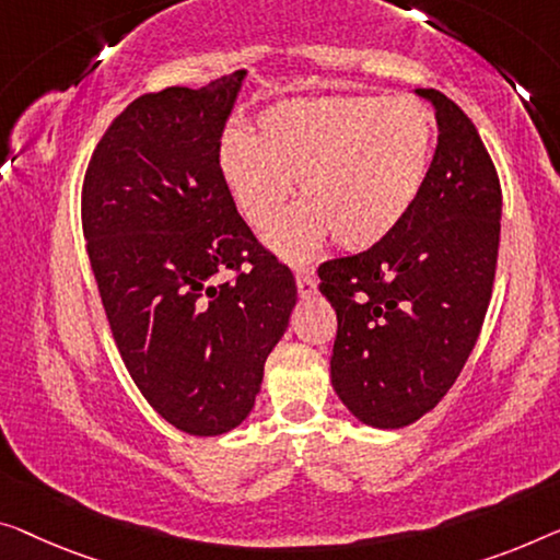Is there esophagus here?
Segmentation results:
<instances>
[{"mask_svg": "<svg viewBox=\"0 0 560 560\" xmlns=\"http://www.w3.org/2000/svg\"><path fill=\"white\" fill-rule=\"evenodd\" d=\"M296 291H299V296H302V299L316 294V277L312 271L304 269V271L296 273Z\"/></svg>", "mask_w": 560, "mask_h": 560, "instance_id": "obj_1", "label": "esophagus"}]
</instances>
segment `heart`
I'll return each instance as SVG.
<instances>
[{"label": "heart", "instance_id": "obj_1", "mask_svg": "<svg viewBox=\"0 0 560 560\" xmlns=\"http://www.w3.org/2000/svg\"><path fill=\"white\" fill-rule=\"evenodd\" d=\"M432 148L435 120L417 100H296L264 110L256 136L226 130L219 165L238 213L258 231L279 221L296 183L304 203L266 246L302 264L329 236L349 252L387 238L420 196Z\"/></svg>", "mask_w": 560, "mask_h": 560}]
</instances>
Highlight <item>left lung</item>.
<instances>
[{"label":"left lung","mask_w":560,"mask_h":560,"mask_svg":"<svg viewBox=\"0 0 560 560\" xmlns=\"http://www.w3.org/2000/svg\"><path fill=\"white\" fill-rule=\"evenodd\" d=\"M438 148L402 223L319 266L337 312L331 385L357 420L399 430L430 412L470 357L493 294L500 183L470 118L438 90Z\"/></svg>","instance_id":"left-lung-1"}]
</instances>
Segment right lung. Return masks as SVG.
<instances>
[{
    "label": "right lung",
    "instance_id": "1",
    "mask_svg": "<svg viewBox=\"0 0 560 560\" xmlns=\"http://www.w3.org/2000/svg\"><path fill=\"white\" fill-rule=\"evenodd\" d=\"M246 70L138 97L90 158L82 231L115 345L150 407L188 435L238 428L289 327L296 283L254 238L219 148ZM223 270L237 279L215 284Z\"/></svg>",
    "mask_w": 560,
    "mask_h": 560
}]
</instances>
